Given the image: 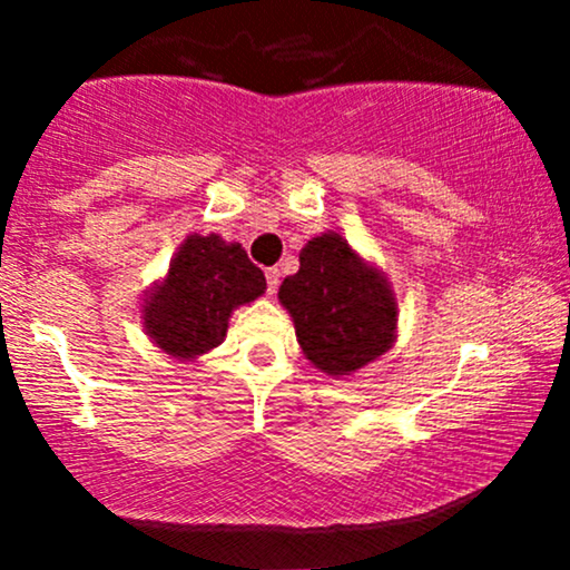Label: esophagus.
Returning a JSON list of instances; mask_svg holds the SVG:
<instances>
[{
    "mask_svg": "<svg viewBox=\"0 0 570 570\" xmlns=\"http://www.w3.org/2000/svg\"><path fill=\"white\" fill-rule=\"evenodd\" d=\"M265 278H267V294H276L278 284H281V273L276 271V267H267Z\"/></svg>",
    "mask_w": 570,
    "mask_h": 570,
    "instance_id": "34e87169",
    "label": "esophagus"
}]
</instances>
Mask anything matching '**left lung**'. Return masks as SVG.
<instances>
[{
    "label": "left lung",
    "mask_w": 570,
    "mask_h": 570,
    "mask_svg": "<svg viewBox=\"0 0 570 570\" xmlns=\"http://www.w3.org/2000/svg\"><path fill=\"white\" fill-rule=\"evenodd\" d=\"M278 299L292 313L305 356L330 375L362 370L394 343L391 289L340 233L307 240L299 271L284 278Z\"/></svg>",
    "instance_id": "8db88e82"
}]
</instances>
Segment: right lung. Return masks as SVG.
<instances>
[{
  "mask_svg": "<svg viewBox=\"0 0 570 570\" xmlns=\"http://www.w3.org/2000/svg\"><path fill=\"white\" fill-rule=\"evenodd\" d=\"M265 286V273L240 244H225L219 235H189L168 278L144 305V324L163 351L193 358L219 345L233 307L257 299Z\"/></svg>",
  "mask_w": 570,
  "mask_h": 570,
  "instance_id": "add662e5",
  "label": "right lung"
}]
</instances>
